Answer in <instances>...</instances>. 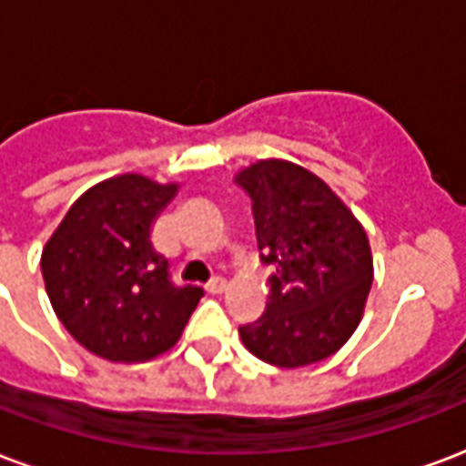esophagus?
<instances>
[{
  "mask_svg": "<svg viewBox=\"0 0 466 466\" xmlns=\"http://www.w3.org/2000/svg\"><path fill=\"white\" fill-rule=\"evenodd\" d=\"M205 289H207V294H224V291H227V281H224L222 277H217L212 279Z\"/></svg>",
  "mask_w": 466,
  "mask_h": 466,
  "instance_id": "1",
  "label": "esophagus"
}]
</instances>
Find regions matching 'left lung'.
Segmentation results:
<instances>
[{
	"instance_id": "1",
	"label": "left lung",
	"mask_w": 466,
	"mask_h": 466,
	"mask_svg": "<svg viewBox=\"0 0 466 466\" xmlns=\"http://www.w3.org/2000/svg\"><path fill=\"white\" fill-rule=\"evenodd\" d=\"M234 182L251 199L261 264L274 267L264 316L239 326L242 343L279 368L333 356L358 329L373 284L365 229L301 165L259 160Z\"/></svg>"
}]
</instances>
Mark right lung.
<instances>
[{
    "instance_id": "1",
    "label": "right lung",
    "mask_w": 466,
    "mask_h": 466,
    "mask_svg": "<svg viewBox=\"0 0 466 466\" xmlns=\"http://www.w3.org/2000/svg\"><path fill=\"white\" fill-rule=\"evenodd\" d=\"M177 185L118 175L76 199L41 251V274L58 320L86 350L113 363H143L170 350L199 286H177L150 242L153 222Z\"/></svg>"
}]
</instances>
